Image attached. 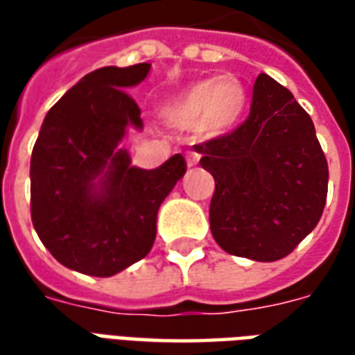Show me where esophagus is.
<instances>
[{"label": "esophagus", "mask_w": 355, "mask_h": 355, "mask_svg": "<svg viewBox=\"0 0 355 355\" xmlns=\"http://www.w3.org/2000/svg\"><path fill=\"white\" fill-rule=\"evenodd\" d=\"M198 163H200V154L190 152V154L186 155V165H188V167H196Z\"/></svg>", "instance_id": "obj_1"}]
</instances>
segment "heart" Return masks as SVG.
<instances>
[{"label":"heart","mask_w":355,"mask_h":355,"mask_svg":"<svg viewBox=\"0 0 355 355\" xmlns=\"http://www.w3.org/2000/svg\"><path fill=\"white\" fill-rule=\"evenodd\" d=\"M247 106V89L226 73L193 83L162 108L165 123L175 129H198L203 137L216 139L238 125Z\"/></svg>","instance_id":"obj_1"}]
</instances>
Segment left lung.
<instances>
[{
    "label": "left lung",
    "mask_w": 355,
    "mask_h": 355,
    "mask_svg": "<svg viewBox=\"0 0 355 355\" xmlns=\"http://www.w3.org/2000/svg\"><path fill=\"white\" fill-rule=\"evenodd\" d=\"M193 150L215 178L209 223L226 253L279 261L320 223L327 200V159L312 117L266 73L254 81L245 121Z\"/></svg>",
    "instance_id": "8db88e82"
}]
</instances>
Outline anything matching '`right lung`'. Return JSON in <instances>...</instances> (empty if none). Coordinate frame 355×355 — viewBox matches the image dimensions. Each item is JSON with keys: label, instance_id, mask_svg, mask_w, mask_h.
<instances>
[{"label": "right lung", "instance_id": "obj_1", "mask_svg": "<svg viewBox=\"0 0 355 355\" xmlns=\"http://www.w3.org/2000/svg\"><path fill=\"white\" fill-rule=\"evenodd\" d=\"M150 66H104L83 76L47 112L35 140L32 223L49 253L81 274L110 277L144 259L159 205L186 173L182 154L140 169L119 148L127 129H142L125 89L146 80Z\"/></svg>", "mask_w": 355, "mask_h": 355}]
</instances>
